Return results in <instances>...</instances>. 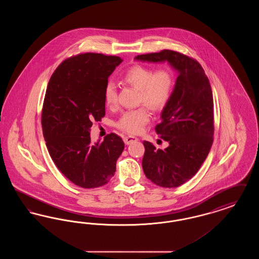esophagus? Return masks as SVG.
Masks as SVG:
<instances>
[{"instance_id":"34e87169","label":"esophagus","mask_w":259,"mask_h":259,"mask_svg":"<svg viewBox=\"0 0 259 259\" xmlns=\"http://www.w3.org/2000/svg\"><path fill=\"white\" fill-rule=\"evenodd\" d=\"M124 143H125V145H131V144H133V143H135L138 141V138H136V137H132V136H127V137H125L123 139Z\"/></svg>"}]
</instances>
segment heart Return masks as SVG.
Wrapping results in <instances>:
<instances>
[{"mask_svg": "<svg viewBox=\"0 0 259 259\" xmlns=\"http://www.w3.org/2000/svg\"><path fill=\"white\" fill-rule=\"evenodd\" d=\"M123 80L139 91V102L152 111L162 110L172 96L175 87V74L169 68L154 72L152 68L135 65L123 74ZM104 99L109 107H113L117 101V89L112 81H108L104 89ZM149 112L145 108L122 113L116 126L128 134H138L148 124Z\"/></svg>", "mask_w": 259, "mask_h": 259, "instance_id": "obj_1", "label": "heart"}]
</instances>
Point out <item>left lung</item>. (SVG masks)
Segmentation results:
<instances>
[{
  "instance_id": "left-lung-1",
  "label": "left lung",
  "mask_w": 259,
  "mask_h": 259,
  "mask_svg": "<svg viewBox=\"0 0 259 259\" xmlns=\"http://www.w3.org/2000/svg\"><path fill=\"white\" fill-rule=\"evenodd\" d=\"M137 61L168 62L178 72L172 96L155 131L168 142L165 149L145 141L143 170L153 184L178 187L190 180L212 145L213 100L209 79L196 60L172 50L136 56Z\"/></svg>"
}]
</instances>
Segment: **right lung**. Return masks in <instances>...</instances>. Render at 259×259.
Segmentation results:
<instances>
[{
	"label": "right lung",
	"mask_w": 259,
	"mask_h": 259,
	"mask_svg": "<svg viewBox=\"0 0 259 259\" xmlns=\"http://www.w3.org/2000/svg\"><path fill=\"white\" fill-rule=\"evenodd\" d=\"M122 62L117 56L84 53L62 62L50 77L41 111L50 157L73 184L95 188L110 182L124 149L119 136L90 140L93 121L105 116L104 89Z\"/></svg>",
	"instance_id": "1"
}]
</instances>
